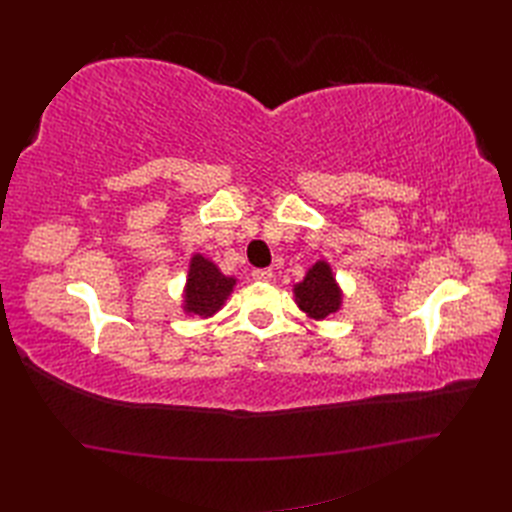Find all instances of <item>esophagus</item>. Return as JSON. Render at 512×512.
<instances>
[{"instance_id":"34e87169","label":"esophagus","mask_w":512,"mask_h":512,"mask_svg":"<svg viewBox=\"0 0 512 512\" xmlns=\"http://www.w3.org/2000/svg\"><path fill=\"white\" fill-rule=\"evenodd\" d=\"M252 275H254L256 282H271L273 280V271L271 269H256Z\"/></svg>"}]
</instances>
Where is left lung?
I'll list each match as a JSON object with an SVG mask.
<instances>
[{
  "label": "left lung",
  "mask_w": 512,
  "mask_h": 512,
  "mask_svg": "<svg viewBox=\"0 0 512 512\" xmlns=\"http://www.w3.org/2000/svg\"><path fill=\"white\" fill-rule=\"evenodd\" d=\"M294 303L314 322L339 312L344 305V290L335 280V273L327 260H318L305 271V277L292 286Z\"/></svg>",
  "instance_id": "8db88e82"
}]
</instances>
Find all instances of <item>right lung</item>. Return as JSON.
Masks as SVG:
<instances>
[{
  "mask_svg": "<svg viewBox=\"0 0 512 512\" xmlns=\"http://www.w3.org/2000/svg\"><path fill=\"white\" fill-rule=\"evenodd\" d=\"M237 286L235 275H224L205 254L194 252L185 275V286L181 294V309L190 318H211L226 305L228 297Z\"/></svg>",
  "mask_w": 512,
  "mask_h": 512,
  "instance_id": "1",
  "label": "right lung"
}]
</instances>
